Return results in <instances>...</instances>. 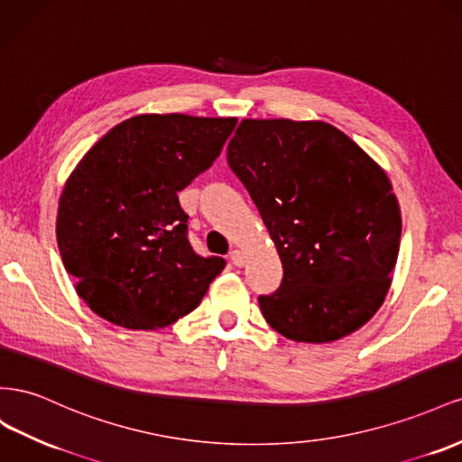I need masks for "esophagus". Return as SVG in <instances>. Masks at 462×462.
<instances>
[{
	"label": "esophagus",
	"instance_id": "1",
	"mask_svg": "<svg viewBox=\"0 0 462 462\" xmlns=\"http://www.w3.org/2000/svg\"><path fill=\"white\" fill-rule=\"evenodd\" d=\"M230 261L236 267H242L245 263V255H244V252H240V249H234V252L230 254Z\"/></svg>",
	"mask_w": 462,
	"mask_h": 462
}]
</instances>
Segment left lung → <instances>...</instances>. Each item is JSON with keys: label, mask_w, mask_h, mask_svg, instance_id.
Instances as JSON below:
<instances>
[{"label": "left lung", "mask_w": 462, "mask_h": 462, "mask_svg": "<svg viewBox=\"0 0 462 462\" xmlns=\"http://www.w3.org/2000/svg\"><path fill=\"white\" fill-rule=\"evenodd\" d=\"M228 164L282 259L263 318L296 342H333L372 319L391 286L401 210L387 174L325 122L244 120Z\"/></svg>", "instance_id": "8db88e82"}]
</instances>
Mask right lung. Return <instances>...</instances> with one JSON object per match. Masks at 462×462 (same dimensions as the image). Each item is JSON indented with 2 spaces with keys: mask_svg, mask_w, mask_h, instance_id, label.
Here are the masks:
<instances>
[{
  "mask_svg": "<svg viewBox=\"0 0 462 462\" xmlns=\"http://www.w3.org/2000/svg\"><path fill=\"white\" fill-rule=\"evenodd\" d=\"M236 117L135 116L112 127L65 183L58 245L77 294L125 328H158L193 311L226 267L188 238L178 191L213 164Z\"/></svg>",
  "mask_w": 462,
  "mask_h": 462,
  "instance_id": "1",
  "label": "right lung"
}]
</instances>
